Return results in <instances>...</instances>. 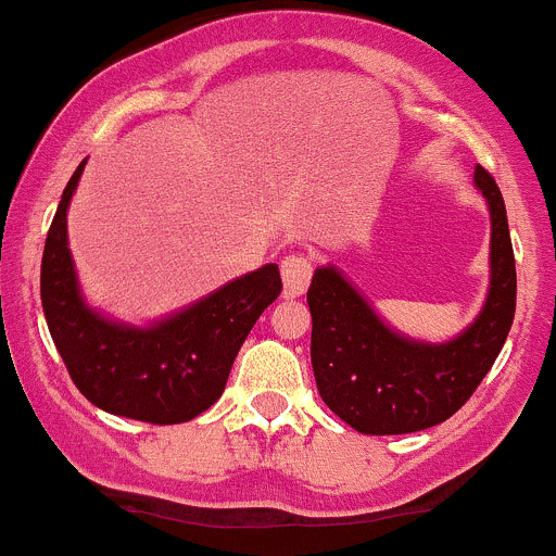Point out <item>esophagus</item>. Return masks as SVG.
<instances>
[{"instance_id":"34e87169","label":"esophagus","mask_w":556,"mask_h":556,"mask_svg":"<svg viewBox=\"0 0 556 556\" xmlns=\"http://www.w3.org/2000/svg\"><path fill=\"white\" fill-rule=\"evenodd\" d=\"M280 278H283V291L289 296L302 294L313 278V262L304 254H289L280 262Z\"/></svg>"}]
</instances>
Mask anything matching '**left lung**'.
<instances>
[{
    "mask_svg": "<svg viewBox=\"0 0 556 556\" xmlns=\"http://www.w3.org/2000/svg\"><path fill=\"white\" fill-rule=\"evenodd\" d=\"M475 188L491 212V283L477 318L447 342L405 337L337 265L315 270L307 291L315 384L328 408L357 432L405 434L451 419L491 371L509 337L517 273L506 206L480 164Z\"/></svg>",
    "mask_w": 556,
    "mask_h": 556,
    "instance_id": "left-lung-1",
    "label": "left lung"
}]
</instances>
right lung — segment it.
<instances>
[{
  "label": "right lung",
  "instance_id": "right-lung-1",
  "mask_svg": "<svg viewBox=\"0 0 556 556\" xmlns=\"http://www.w3.org/2000/svg\"><path fill=\"white\" fill-rule=\"evenodd\" d=\"M85 164L65 185L41 256V307L52 342L81 395L105 414L148 424L195 419L223 395L238 350L278 300V265L267 262L148 326L100 313L81 294L68 249V206Z\"/></svg>",
  "mask_w": 556,
  "mask_h": 556
}]
</instances>
